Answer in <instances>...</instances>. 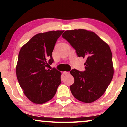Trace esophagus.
Instances as JSON below:
<instances>
[{
  "mask_svg": "<svg viewBox=\"0 0 127 127\" xmlns=\"http://www.w3.org/2000/svg\"><path fill=\"white\" fill-rule=\"evenodd\" d=\"M63 73L65 74V75H68V74H70V72H64Z\"/></svg>",
  "mask_w": 127,
  "mask_h": 127,
  "instance_id": "1",
  "label": "esophagus"
}]
</instances>
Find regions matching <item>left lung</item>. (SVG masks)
Here are the masks:
<instances>
[{
	"label": "left lung",
	"mask_w": 127,
	"mask_h": 127,
	"mask_svg": "<svg viewBox=\"0 0 127 127\" xmlns=\"http://www.w3.org/2000/svg\"><path fill=\"white\" fill-rule=\"evenodd\" d=\"M76 50L77 56L86 59L85 70L72 69L74 82L70 91L75 98L91 103L101 97L113 79L112 54L109 45L94 32L86 29L66 31L62 35Z\"/></svg>",
	"instance_id": "left-lung-1"
}]
</instances>
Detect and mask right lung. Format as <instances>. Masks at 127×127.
I'll list each match as a JSON object with an SVG mask.
<instances>
[{
	"instance_id": "right-lung-1",
	"label": "right lung",
	"mask_w": 127,
	"mask_h": 127,
	"mask_svg": "<svg viewBox=\"0 0 127 127\" xmlns=\"http://www.w3.org/2000/svg\"><path fill=\"white\" fill-rule=\"evenodd\" d=\"M64 31L37 34L21 48L16 66L18 83L24 94L33 103L42 104L54 96L61 84V72L48 66L57 39Z\"/></svg>"
}]
</instances>
